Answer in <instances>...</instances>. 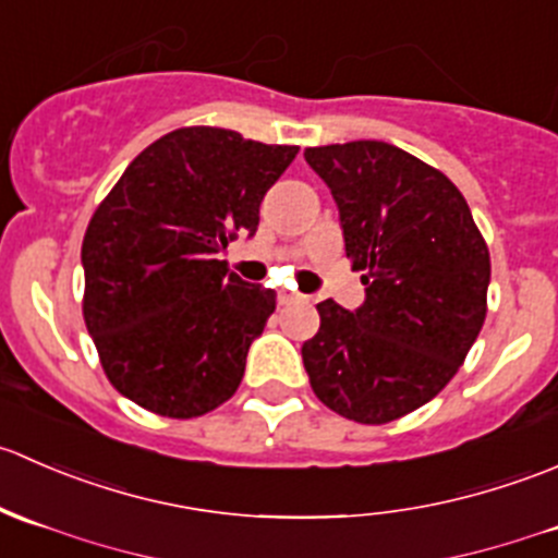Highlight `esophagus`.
<instances>
[{
  "instance_id": "34e87169",
  "label": "esophagus",
  "mask_w": 558,
  "mask_h": 558,
  "mask_svg": "<svg viewBox=\"0 0 558 558\" xmlns=\"http://www.w3.org/2000/svg\"><path fill=\"white\" fill-rule=\"evenodd\" d=\"M302 300H305V296L296 294V291H289V289H280L278 291V302H280V305H291V302H302Z\"/></svg>"
}]
</instances>
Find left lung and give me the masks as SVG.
<instances>
[{
    "label": "left lung",
    "instance_id": "obj_1",
    "mask_svg": "<svg viewBox=\"0 0 558 558\" xmlns=\"http://www.w3.org/2000/svg\"><path fill=\"white\" fill-rule=\"evenodd\" d=\"M340 207L345 256L367 300L320 302L302 345L315 397L342 418L388 424L435 399L486 320L492 258L461 191L397 145L305 150Z\"/></svg>",
    "mask_w": 558,
    "mask_h": 558
}]
</instances>
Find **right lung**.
Returning a JSON list of instances; mask_svg holds the SVG:
<instances>
[{"mask_svg":"<svg viewBox=\"0 0 558 558\" xmlns=\"http://www.w3.org/2000/svg\"><path fill=\"white\" fill-rule=\"evenodd\" d=\"M296 154L232 129H174L94 210L83 318L107 380L140 408L196 418L238 391L275 291L229 272L218 253L256 232L264 194Z\"/></svg>","mask_w":558,"mask_h":558,"instance_id":"add662e5","label":"right lung"}]
</instances>
